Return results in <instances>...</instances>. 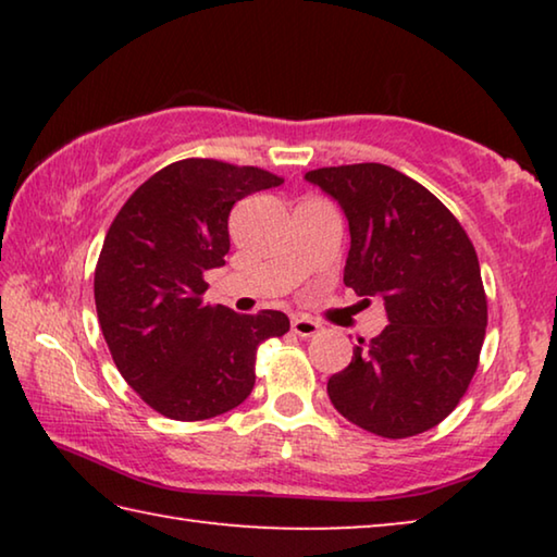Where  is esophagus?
<instances>
[{
    "mask_svg": "<svg viewBox=\"0 0 557 557\" xmlns=\"http://www.w3.org/2000/svg\"><path fill=\"white\" fill-rule=\"evenodd\" d=\"M319 329H322V324L314 322V319H309V317H295V319H292V332H295L301 338H309V336L319 334Z\"/></svg>",
    "mask_w": 557,
    "mask_h": 557,
    "instance_id": "esophagus-1",
    "label": "esophagus"
}]
</instances>
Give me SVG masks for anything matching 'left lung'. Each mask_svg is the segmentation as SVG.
Segmentation results:
<instances>
[{
    "mask_svg": "<svg viewBox=\"0 0 557 557\" xmlns=\"http://www.w3.org/2000/svg\"><path fill=\"white\" fill-rule=\"evenodd\" d=\"M305 178L348 219L344 285L363 301L379 297L391 322L371 342L358 338L329 398L373 435H420L457 408L476 373L486 292L474 245L435 194L393 166H324Z\"/></svg>",
    "mask_w": 557,
    "mask_h": 557,
    "instance_id": "obj_1",
    "label": "left lung"
}]
</instances>
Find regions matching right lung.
Wrapping results in <instances>:
<instances>
[{
  "instance_id": "1",
  "label": "right lung",
  "mask_w": 557,
  "mask_h": 557,
  "mask_svg": "<svg viewBox=\"0 0 557 557\" xmlns=\"http://www.w3.org/2000/svg\"><path fill=\"white\" fill-rule=\"evenodd\" d=\"M260 166L182 159L137 188L112 221L96 265V309L122 379L149 408L209 420L248 398L258 346L289 332L287 314L206 305V270L225 265L228 215L280 186Z\"/></svg>"
}]
</instances>
